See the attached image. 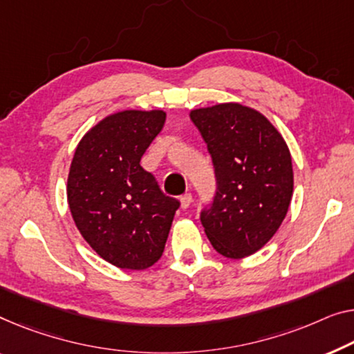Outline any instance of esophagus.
I'll list each match as a JSON object with an SVG mask.
<instances>
[{
    "label": "esophagus",
    "instance_id": "esophagus-1",
    "mask_svg": "<svg viewBox=\"0 0 354 354\" xmlns=\"http://www.w3.org/2000/svg\"><path fill=\"white\" fill-rule=\"evenodd\" d=\"M179 202H181V208L183 209H187L189 207H191L192 203V195L191 194H184L181 198H179Z\"/></svg>",
    "mask_w": 354,
    "mask_h": 354
}]
</instances>
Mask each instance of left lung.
<instances>
[{
    "label": "left lung",
    "instance_id": "8db88e82",
    "mask_svg": "<svg viewBox=\"0 0 354 354\" xmlns=\"http://www.w3.org/2000/svg\"><path fill=\"white\" fill-rule=\"evenodd\" d=\"M216 173L214 202L202 211L209 243L229 259L254 254L277 234L294 191L291 152L254 108L218 103L191 109Z\"/></svg>",
    "mask_w": 354,
    "mask_h": 354
}]
</instances>
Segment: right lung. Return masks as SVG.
I'll return each instance as SVG.
<instances>
[{
	"instance_id": "right-lung-1",
	"label": "right lung",
	"mask_w": 354,
	"mask_h": 354,
	"mask_svg": "<svg viewBox=\"0 0 354 354\" xmlns=\"http://www.w3.org/2000/svg\"><path fill=\"white\" fill-rule=\"evenodd\" d=\"M162 109H125L95 124L73 156L66 197L77 230L119 268L160 259L179 202L160 191L140 160L165 124Z\"/></svg>"
}]
</instances>
